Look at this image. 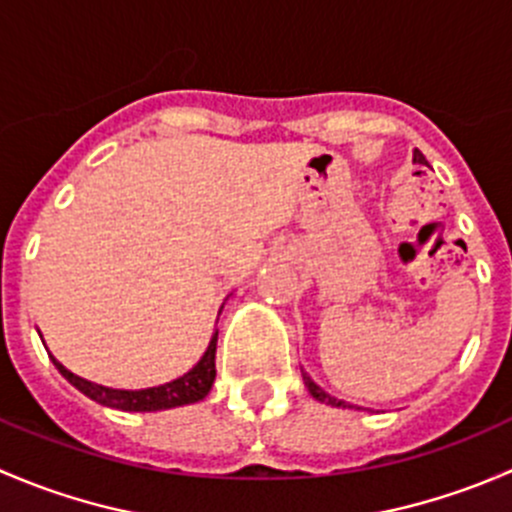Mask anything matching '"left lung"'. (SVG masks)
Returning <instances> with one entry per match:
<instances>
[{"instance_id":"1","label":"left lung","mask_w":512,"mask_h":512,"mask_svg":"<svg viewBox=\"0 0 512 512\" xmlns=\"http://www.w3.org/2000/svg\"><path fill=\"white\" fill-rule=\"evenodd\" d=\"M414 163H421V165H428L426 163V158H423V153L421 151H414ZM304 384H307V389H309V394L314 396V399L317 401H324V404H332V406H344V401H339V399H334V396H329V394H324L322 389H319L317 384H314L312 379H309V376H304Z\"/></svg>"}]
</instances>
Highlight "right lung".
I'll use <instances>...</instances> for the list:
<instances>
[{"instance_id": "right-lung-1", "label": "right lung", "mask_w": 512, "mask_h": 512, "mask_svg": "<svg viewBox=\"0 0 512 512\" xmlns=\"http://www.w3.org/2000/svg\"><path fill=\"white\" fill-rule=\"evenodd\" d=\"M215 352H218V329H215L213 339L208 344V352L203 354V359L183 374L180 379L170 381V384L153 386V389H141V391H118V389H106V386L91 384V381L81 379V376L71 374L66 366H61L54 359V366L61 371L69 384H74L81 394H86L89 399L98 401L101 406L118 411H160V409H175V406L195 404V401L205 399L215 381Z\"/></svg>"}]
</instances>
